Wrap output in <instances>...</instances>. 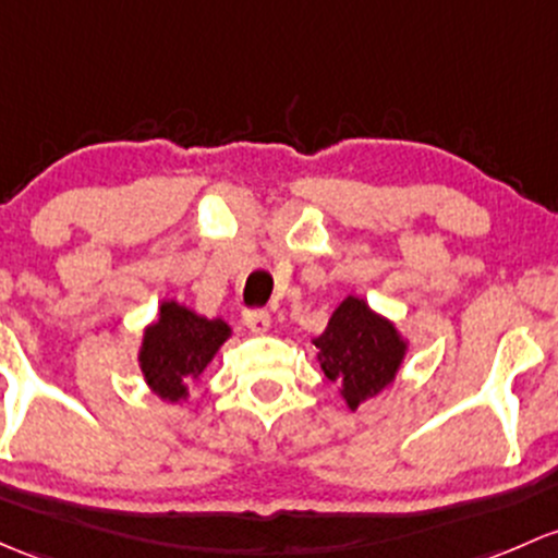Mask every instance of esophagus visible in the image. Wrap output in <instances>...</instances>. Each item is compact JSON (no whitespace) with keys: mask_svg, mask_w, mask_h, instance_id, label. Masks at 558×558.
Listing matches in <instances>:
<instances>
[{"mask_svg":"<svg viewBox=\"0 0 558 558\" xmlns=\"http://www.w3.org/2000/svg\"><path fill=\"white\" fill-rule=\"evenodd\" d=\"M243 324L248 326L254 333H264L269 328V324H272V320H269L267 310H245Z\"/></svg>","mask_w":558,"mask_h":558,"instance_id":"34e87169","label":"esophagus"}]
</instances>
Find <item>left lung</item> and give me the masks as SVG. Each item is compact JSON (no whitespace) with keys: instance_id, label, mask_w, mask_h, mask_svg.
<instances>
[{"instance_id":"obj_1","label":"left lung","mask_w":558,"mask_h":558,"mask_svg":"<svg viewBox=\"0 0 558 558\" xmlns=\"http://www.w3.org/2000/svg\"><path fill=\"white\" fill-rule=\"evenodd\" d=\"M313 344L320 368L339 385L350 412L392 385L407 355L398 328L357 296H348L333 310L326 331Z\"/></svg>"}]
</instances>
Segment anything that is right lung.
I'll return each mask as SVG.
<instances>
[{"label":"right lung","mask_w":558,"mask_h":558,"mask_svg":"<svg viewBox=\"0 0 558 558\" xmlns=\"http://www.w3.org/2000/svg\"><path fill=\"white\" fill-rule=\"evenodd\" d=\"M232 328L221 318H205L184 304L166 299L151 326L144 328L138 366L146 385L162 401H186L190 387L230 339Z\"/></svg>","instance_id":"add662e5"}]
</instances>
